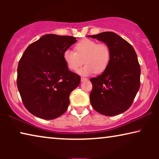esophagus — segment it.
<instances>
[{"label": "esophagus", "instance_id": "obj_1", "mask_svg": "<svg viewBox=\"0 0 159 159\" xmlns=\"http://www.w3.org/2000/svg\"><path fill=\"white\" fill-rule=\"evenodd\" d=\"M86 80H88V79L85 77H81V81L82 82H84V81H86Z\"/></svg>", "mask_w": 159, "mask_h": 159}]
</instances>
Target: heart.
<instances>
[{
    "instance_id": "1",
    "label": "heart",
    "mask_w": 159,
    "mask_h": 159,
    "mask_svg": "<svg viewBox=\"0 0 159 159\" xmlns=\"http://www.w3.org/2000/svg\"><path fill=\"white\" fill-rule=\"evenodd\" d=\"M75 51L65 50L63 58L66 66L71 71H76L85 63V66L78 71L80 75L88 76L95 72L102 73L109 64L111 51L105 43L84 39L76 45Z\"/></svg>"
}]
</instances>
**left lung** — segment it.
Here are the masks:
<instances>
[{"label": "left lung", "instance_id": "obj_1", "mask_svg": "<svg viewBox=\"0 0 159 159\" xmlns=\"http://www.w3.org/2000/svg\"><path fill=\"white\" fill-rule=\"evenodd\" d=\"M105 43L111 51V59L103 74L90 79V94L93 108L105 116L125 112L132 104L140 86V66L133 47L112 32L88 35Z\"/></svg>", "mask_w": 159, "mask_h": 159}]
</instances>
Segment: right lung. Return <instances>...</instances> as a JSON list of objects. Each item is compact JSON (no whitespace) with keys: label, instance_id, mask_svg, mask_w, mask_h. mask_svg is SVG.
I'll list each match as a JSON object with an SVG mask.
<instances>
[{"label":"right lung","instance_id":"right-lung-1","mask_svg":"<svg viewBox=\"0 0 159 159\" xmlns=\"http://www.w3.org/2000/svg\"><path fill=\"white\" fill-rule=\"evenodd\" d=\"M77 42L72 36L48 34L27 48L17 68V88L25 108L43 119H54L68 108L69 95L80 76L69 71L63 53Z\"/></svg>","mask_w":159,"mask_h":159}]
</instances>
